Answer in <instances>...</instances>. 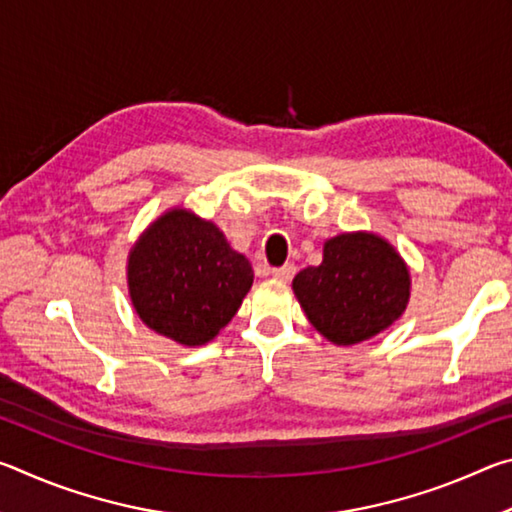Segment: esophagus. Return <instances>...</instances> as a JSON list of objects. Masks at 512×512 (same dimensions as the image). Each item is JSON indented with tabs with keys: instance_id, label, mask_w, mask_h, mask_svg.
<instances>
[{
	"instance_id": "obj_1",
	"label": "esophagus",
	"mask_w": 512,
	"mask_h": 512,
	"mask_svg": "<svg viewBox=\"0 0 512 512\" xmlns=\"http://www.w3.org/2000/svg\"><path fill=\"white\" fill-rule=\"evenodd\" d=\"M271 273L275 280H280V282H289L293 275H296V266L293 264H284V266H280V268H271Z\"/></svg>"
}]
</instances>
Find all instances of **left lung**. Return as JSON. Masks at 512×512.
<instances>
[{"label": "left lung", "mask_w": 512, "mask_h": 512, "mask_svg": "<svg viewBox=\"0 0 512 512\" xmlns=\"http://www.w3.org/2000/svg\"><path fill=\"white\" fill-rule=\"evenodd\" d=\"M309 323L334 345H357L386 332L411 298V271L391 241L368 230L325 241L323 262L293 277Z\"/></svg>", "instance_id": "8db88e82"}]
</instances>
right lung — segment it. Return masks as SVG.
<instances>
[{
    "mask_svg": "<svg viewBox=\"0 0 512 512\" xmlns=\"http://www.w3.org/2000/svg\"><path fill=\"white\" fill-rule=\"evenodd\" d=\"M128 296L155 334L185 348L210 343L253 287V266L212 221L169 207L128 250Z\"/></svg>",
    "mask_w": 512,
    "mask_h": 512,
    "instance_id": "right-lung-1",
    "label": "right lung"
}]
</instances>
